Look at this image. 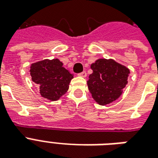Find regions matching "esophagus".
<instances>
[{"label":"esophagus","mask_w":158,"mask_h":158,"mask_svg":"<svg viewBox=\"0 0 158 158\" xmlns=\"http://www.w3.org/2000/svg\"><path fill=\"white\" fill-rule=\"evenodd\" d=\"M78 75L80 77H83V78H85V77L87 76V73L85 71H83L82 73H80V74H78Z\"/></svg>","instance_id":"esophagus-1"}]
</instances>
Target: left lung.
I'll return each mask as SVG.
<instances>
[{
  "label": "left lung",
  "instance_id": "1",
  "mask_svg": "<svg viewBox=\"0 0 158 158\" xmlns=\"http://www.w3.org/2000/svg\"><path fill=\"white\" fill-rule=\"evenodd\" d=\"M93 73L87 81L88 88L97 103L106 106L116 101L123 94L130 69L113 59H98L91 64Z\"/></svg>",
  "mask_w": 158,
  "mask_h": 158
}]
</instances>
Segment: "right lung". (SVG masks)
Here are the masks:
<instances>
[{
    "mask_svg": "<svg viewBox=\"0 0 158 158\" xmlns=\"http://www.w3.org/2000/svg\"><path fill=\"white\" fill-rule=\"evenodd\" d=\"M29 72L32 81L38 84L41 96L52 102L59 100L68 91L74 78L59 59L34 62L31 64Z\"/></svg>",
    "mask_w": 158,
    "mask_h": 158,
    "instance_id": "right-lung-1",
    "label": "right lung"
}]
</instances>
